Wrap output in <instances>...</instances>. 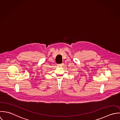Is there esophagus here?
I'll use <instances>...</instances> for the list:
<instances>
[{
  "label": "esophagus",
  "instance_id": "obj_1",
  "mask_svg": "<svg viewBox=\"0 0 120 120\" xmlns=\"http://www.w3.org/2000/svg\"><path fill=\"white\" fill-rule=\"evenodd\" d=\"M58 65L59 66H63V64H59Z\"/></svg>",
  "mask_w": 120,
  "mask_h": 120
}]
</instances>
